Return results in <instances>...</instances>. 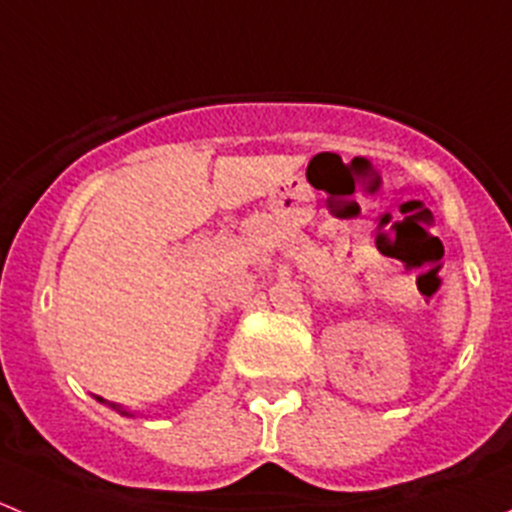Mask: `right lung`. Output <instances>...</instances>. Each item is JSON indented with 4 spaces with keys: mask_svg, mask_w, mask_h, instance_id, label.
I'll return each instance as SVG.
<instances>
[{
    "mask_svg": "<svg viewBox=\"0 0 512 512\" xmlns=\"http://www.w3.org/2000/svg\"><path fill=\"white\" fill-rule=\"evenodd\" d=\"M96 399H98V396H96ZM98 401H101V404H106V401H103V399H98ZM111 409L121 411V414H123V416H131V414H128V411H126V409H118V406H116V404H111Z\"/></svg>",
    "mask_w": 512,
    "mask_h": 512,
    "instance_id": "obj_1",
    "label": "right lung"
}]
</instances>
